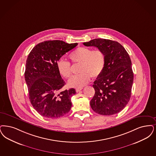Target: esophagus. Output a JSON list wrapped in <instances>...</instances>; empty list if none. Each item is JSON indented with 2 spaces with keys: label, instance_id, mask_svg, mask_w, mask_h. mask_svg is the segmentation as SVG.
Returning a JSON list of instances; mask_svg holds the SVG:
<instances>
[{
  "label": "esophagus",
  "instance_id": "1",
  "mask_svg": "<svg viewBox=\"0 0 156 156\" xmlns=\"http://www.w3.org/2000/svg\"><path fill=\"white\" fill-rule=\"evenodd\" d=\"M82 89V87H81V88H76V92H79L80 91H81Z\"/></svg>",
  "mask_w": 156,
  "mask_h": 156
}]
</instances>
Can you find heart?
Returning <instances> with one entry per match:
<instances>
[{
    "mask_svg": "<svg viewBox=\"0 0 156 156\" xmlns=\"http://www.w3.org/2000/svg\"><path fill=\"white\" fill-rule=\"evenodd\" d=\"M69 57L73 64H80L78 72L80 73L69 80V87H83L89 82L90 77L96 78L100 76L105 66L106 56L100 49L92 50L89 48L80 47L73 51ZM57 67L64 78H68L71 76V64L69 62L60 59L57 62Z\"/></svg>",
    "mask_w": 156,
    "mask_h": 156,
    "instance_id": "b5f03b06",
    "label": "heart"
}]
</instances>
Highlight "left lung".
<instances>
[{
	"label": "left lung",
	"mask_w": 156,
	"mask_h": 156,
	"mask_svg": "<svg viewBox=\"0 0 156 156\" xmlns=\"http://www.w3.org/2000/svg\"><path fill=\"white\" fill-rule=\"evenodd\" d=\"M83 44L101 49L106 56L104 69L93 85L95 94L90 102L91 108L100 115L119 113L131 98L133 73L130 57L116 41L98 38Z\"/></svg>",
	"instance_id": "1"
}]
</instances>
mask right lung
I'll return each mask as SVG.
<instances>
[{
  "mask_svg": "<svg viewBox=\"0 0 156 156\" xmlns=\"http://www.w3.org/2000/svg\"><path fill=\"white\" fill-rule=\"evenodd\" d=\"M55 40L37 44L27 57L24 74L29 99L33 107L48 119L62 117L72 107L75 89L61 90L66 84L57 67V62L77 46Z\"/></svg>",
  "mask_w": 156,
  "mask_h": 156,
  "instance_id": "obj_1",
  "label": "right lung"
}]
</instances>
